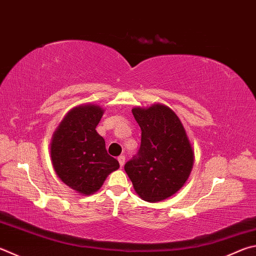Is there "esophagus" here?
Returning a JSON list of instances; mask_svg holds the SVG:
<instances>
[{
    "label": "esophagus",
    "mask_w": 256,
    "mask_h": 256,
    "mask_svg": "<svg viewBox=\"0 0 256 256\" xmlns=\"http://www.w3.org/2000/svg\"><path fill=\"white\" fill-rule=\"evenodd\" d=\"M118 162H120V166H123L124 164H125V156H120L118 158Z\"/></svg>",
    "instance_id": "obj_1"
}]
</instances>
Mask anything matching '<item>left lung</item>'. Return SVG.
<instances>
[{"label":"left lung","mask_w":256,"mask_h":256,"mask_svg":"<svg viewBox=\"0 0 256 256\" xmlns=\"http://www.w3.org/2000/svg\"><path fill=\"white\" fill-rule=\"evenodd\" d=\"M132 113L142 131L141 146L124 170L138 197L148 202H162L188 180L194 161V148L182 122L169 106H138Z\"/></svg>","instance_id":"obj_1"}]
</instances>
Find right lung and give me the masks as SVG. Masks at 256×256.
<instances>
[{
	"mask_svg": "<svg viewBox=\"0 0 256 256\" xmlns=\"http://www.w3.org/2000/svg\"><path fill=\"white\" fill-rule=\"evenodd\" d=\"M104 108L82 104L64 115L50 143L51 164L58 178L82 196L98 192L110 174L120 168L96 132Z\"/></svg>",
	"mask_w": 256,
	"mask_h": 256,
	"instance_id": "right-lung-1",
	"label": "right lung"
}]
</instances>
